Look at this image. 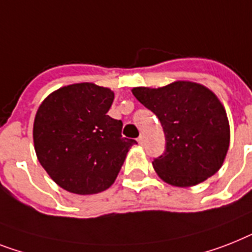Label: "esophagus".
Listing matches in <instances>:
<instances>
[{
	"label": "esophagus",
	"mask_w": 252,
	"mask_h": 252,
	"mask_svg": "<svg viewBox=\"0 0 252 252\" xmlns=\"http://www.w3.org/2000/svg\"><path fill=\"white\" fill-rule=\"evenodd\" d=\"M137 141H138V144H140V145H144V144H145L144 136H140V137H138V138H137Z\"/></svg>",
	"instance_id": "34e87169"
}]
</instances>
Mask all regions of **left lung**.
<instances>
[{
  "label": "left lung",
  "instance_id": "obj_1",
  "mask_svg": "<svg viewBox=\"0 0 252 252\" xmlns=\"http://www.w3.org/2000/svg\"><path fill=\"white\" fill-rule=\"evenodd\" d=\"M133 95L160 120L165 151L153 167L164 183L189 188L221 168L230 141L226 111L216 94L193 81L138 87Z\"/></svg>",
  "mask_w": 252,
  "mask_h": 252
}]
</instances>
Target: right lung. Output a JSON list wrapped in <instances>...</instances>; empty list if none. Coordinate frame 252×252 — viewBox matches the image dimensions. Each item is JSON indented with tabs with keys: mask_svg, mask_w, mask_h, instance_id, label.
Segmentation results:
<instances>
[{
	"mask_svg": "<svg viewBox=\"0 0 252 252\" xmlns=\"http://www.w3.org/2000/svg\"><path fill=\"white\" fill-rule=\"evenodd\" d=\"M114 92L93 83L62 87L38 107L33 144L38 161L57 185L80 195L101 193L118 177L130 147L122 120L107 115Z\"/></svg>",
	"mask_w": 252,
	"mask_h": 252,
	"instance_id": "add662e5",
	"label": "right lung"
}]
</instances>
